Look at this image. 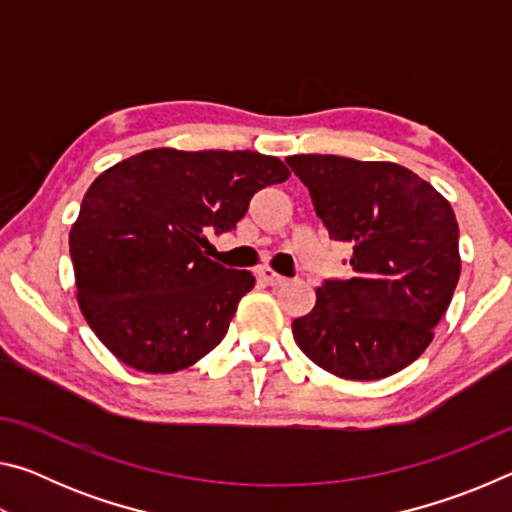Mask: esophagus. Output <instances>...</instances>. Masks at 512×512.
<instances>
[{
  "instance_id": "34e87169",
  "label": "esophagus",
  "mask_w": 512,
  "mask_h": 512,
  "mask_svg": "<svg viewBox=\"0 0 512 512\" xmlns=\"http://www.w3.org/2000/svg\"><path fill=\"white\" fill-rule=\"evenodd\" d=\"M259 280H262L264 284H268V287H282V284H287V277L275 273L273 268H262V271L257 273Z\"/></svg>"
}]
</instances>
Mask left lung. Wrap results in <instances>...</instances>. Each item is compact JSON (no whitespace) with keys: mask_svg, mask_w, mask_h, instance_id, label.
<instances>
[{"mask_svg":"<svg viewBox=\"0 0 512 512\" xmlns=\"http://www.w3.org/2000/svg\"><path fill=\"white\" fill-rule=\"evenodd\" d=\"M329 237L352 246L350 280H325L293 339L332 375L372 381L409 366L452 302L461 255L452 205L395 162L287 158Z\"/></svg>","mask_w":512,"mask_h":512,"instance_id":"1","label":"left lung"}]
</instances>
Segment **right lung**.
I'll return each mask as SVG.
<instances>
[{
	"label": "right lung",
	"mask_w": 512,
	"mask_h": 512,
	"mask_svg": "<svg viewBox=\"0 0 512 512\" xmlns=\"http://www.w3.org/2000/svg\"><path fill=\"white\" fill-rule=\"evenodd\" d=\"M289 176L255 151L151 149L103 171L69 232L76 298L99 341L151 375L214 350L255 277L205 257V232L232 230L255 192Z\"/></svg>",
	"instance_id": "add662e5"
}]
</instances>
